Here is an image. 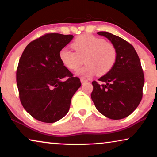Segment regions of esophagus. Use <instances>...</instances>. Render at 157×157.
Returning a JSON list of instances; mask_svg holds the SVG:
<instances>
[{
	"mask_svg": "<svg viewBox=\"0 0 157 157\" xmlns=\"http://www.w3.org/2000/svg\"><path fill=\"white\" fill-rule=\"evenodd\" d=\"M81 83H82V84H84L85 83L88 82V81H89V80H87V79H84V78H81Z\"/></svg>",
	"mask_w": 157,
	"mask_h": 157,
	"instance_id": "34e87169",
	"label": "esophagus"
}]
</instances>
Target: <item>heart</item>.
<instances>
[{
    "label": "heart",
    "instance_id": "heart-1",
    "mask_svg": "<svg viewBox=\"0 0 157 157\" xmlns=\"http://www.w3.org/2000/svg\"><path fill=\"white\" fill-rule=\"evenodd\" d=\"M71 46L75 51L61 49L60 60L68 69L76 71L82 65L84 59L86 64L77 72L83 77H91L96 73L99 76L106 74L117 61V50L114 45L91 34L77 36Z\"/></svg>",
    "mask_w": 157,
    "mask_h": 157
}]
</instances>
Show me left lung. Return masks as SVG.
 Wrapping results in <instances>:
<instances>
[{
	"instance_id": "left-lung-1",
	"label": "left lung",
	"mask_w": 157,
	"mask_h": 157,
	"mask_svg": "<svg viewBox=\"0 0 157 157\" xmlns=\"http://www.w3.org/2000/svg\"><path fill=\"white\" fill-rule=\"evenodd\" d=\"M117 50V58L111 71L98 78L106 83L92 82L91 97L96 108L111 119H121L129 116L139 106L143 96L144 76L140 59L134 46L119 36L100 31Z\"/></svg>"
}]
</instances>
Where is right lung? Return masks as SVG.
Here are the masks:
<instances>
[{"mask_svg":"<svg viewBox=\"0 0 157 157\" xmlns=\"http://www.w3.org/2000/svg\"><path fill=\"white\" fill-rule=\"evenodd\" d=\"M74 36L49 33L28 44L19 60L16 82L25 111L38 121L53 123L69 110L81 86L80 78L62 63L59 53ZM67 80L61 82L60 79Z\"/></svg>","mask_w":157,"mask_h":157,"instance_id":"right-lung-1","label":"right lung"}]
</instances>
